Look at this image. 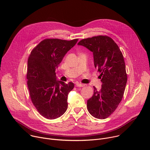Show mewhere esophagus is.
<instances>
[{"label":"esophagus","instance_id":"esophagus-1","mask_svg":"<svg viewBox=\"0 0 150 150\" xmlns=\"http://www.w3.org/2000/svg\"><path fill=\"white\" fill-rule=\"evenodd\" d=\"M75 86L76 87H82L85 86V85L83 83H76L75 84Z\"/></svg>","mask_w":150,"mask_h":150}]
</instances>
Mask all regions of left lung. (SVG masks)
<instances>
[{
    "instance_id": "8db88e82",
    "label": "left lung",
    "mask_w": 150,
    "mask_h": 150,
    "mask_svg": "<svg viewBox=\"0 0 150 150\" xmlns=\"http://www.w3.org/2000/svg\"><path fill=\"white\" fill-rule=\"evenodd\" d=\"M78 45L93 53L94 67L100 73L102 82L99 91L94 87V94L87 100L88 111L97 119H106L117 109L125 90L127 74L122 53L107 35L84 38Z\"/></svg>"
}]
</instances>
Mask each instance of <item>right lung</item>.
I'll use <instances>...</instances> for the list:
<instances>
[{"label":"right lung","mask_w":150,"mask_h":150,"mask_svg":"<svg viewBox=\"0 0 150 150\" xmlns=\"http://www.w3.org/2000/svg\"><path fill=\"white\" fill-rule=\"evenodd\" d=\"M78 40L46 38L28 57L27 79L30 98L38 113L48 119L59 117L67 110L68 95L74 84L57 81L55 71Z\"/></svg>","instance_id":"add662e5"}]
</instances>
